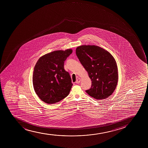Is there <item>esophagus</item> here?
I'll return each instance as SVG.
<instances>
[{
	"mask_svg": "<svg viewBox=\"0 0 148 148\" xmlns=\"http://www.w3.org/2000/svg\"><path fill=\"white\" fill-rule=\"evenodd\" d=\"M80 82H81V79L80 78H78V79L76 80V83L79 84L80 83Z\"/></svg>",
	"mask_w": 148,
	"mask_h": 148,
	"instance_id": "34e87169",
	"label": "esophagus"
}]
</instances>
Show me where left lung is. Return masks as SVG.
<instances>
[{
	"label": "left lung",
	"mask_w": 148,
	"mask_h": 148,
	"mask_svg": "<svg viewBox=\"0 0 148 148\" xmlns=\"http://www.w3.org/2000/svg\"><path fill=\"white\" fill-rule=\"evenodd\" d=\"M76 53L91 79V88L86 92L96 99L109 97L116 89L118 81V67L113 56L95 45L78 47Z\"/></svg>",
	"instance_id": "8db88e82"
}]
</instances>
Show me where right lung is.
<instances>
[{"instance_id": "obj_1", "label": "right lung", "mask_w": 148, "mask_h": 148, "mask_svg": "<svg viewBox=\"0 0 148 148\" xmlns=\"http://www.w3.org/2000/svg\"><path fill=\"white\" fill-rule=\"evenodd\" d=\"M72 53V49L55 51L37 60L33 71V88L45 103L58 102L70 92L73 84L69 74L64 70V63Z\"/></svg>"}]
</instances>
